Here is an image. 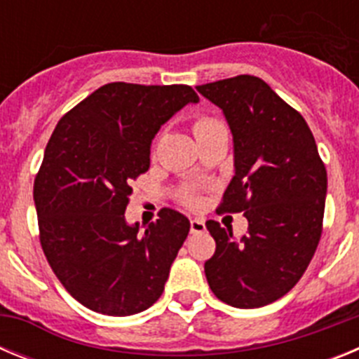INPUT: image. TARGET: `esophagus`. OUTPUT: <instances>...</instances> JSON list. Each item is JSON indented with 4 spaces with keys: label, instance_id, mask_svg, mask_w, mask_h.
<instances>
[{
    "label": "esophagus",
    "instance_id": "obj_1",
    "mask_svg": "<svg viewBox=\"0 0 359 359\" xmlns=\"http://www.w3.org/2000/svg\"><path fill=\"white\" fill-rule=\"evenodd\" d=\"M205 230H207V226H205L203 219H190V231L192 233H203Z\"/></svg>",
    "mask_w": 359,
    "mask_h": 359
}]
</instances>
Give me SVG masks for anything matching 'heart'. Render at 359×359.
Listing matches in <instances>:
<instances>
[{
    "mask_svg": "<svg viewBox=\"0 0 359 359\" xmlns=\"http://www.w3.org/2000/svg\"><path fill=\"white\" fill-rule=\"evenodd\" d=\"M219 126H223V123L219 122L217 118H214V116L199 115L196 116L194 122H192V131H194L196 138H199V136L207 135V133H210L212 129L219 128ZM177 198H180V201H182L183 205H187V207H196V205L199 203L198 189H196V187H183V189L180 190Z\"/></svg>",
    "mask_w": 359,
    "mask_h": 359,
    "instance_id": "b5f03b06",
    "label": "heart"
}]
</instances>
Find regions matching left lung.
I'll return each instance as SVG.
<instances>
[{
  "label": "left lung",
  "mask_w": 359,
  "mask_h": 359,
  "mask_svg": "<svg viewBox=\"0 0 359 359\" xmlns=\"http://www.w3.org/2000/svg\"><path fill=\"white\" fill-rule=\"evenodd\" d=\"M198 91L223 109L233 135L236 176L217 212H244L248 233L207 221L215 253L205 262L212 293L253 309L293 290L322 237L327 170L304 116L262 79L237 75Z\"/></svg>",
  "instance_id": "obj_1"
}]
</instances>
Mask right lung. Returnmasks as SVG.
Segmentation results:
<instances>
[{
  "label": "right lung",
  "instance_id": "add662e5",
  "mask_svg": "<svg viewBox=\"0 0 359 359\" xmlns=\"http://www.w3.org/2000/svg\"><path fill=\"white\" fill-rule=\"evenodd\" d=\"M198 100L185 84L109 82L53 129L34 180L41 248L66 291L88 309L135 315L163 293L189 219L161 208L140 236L123 212L133 180L149 170L161 123Z\"/></svg>",
  "mask_w": 359,
  "mask_h": 359
}]
</instances>
